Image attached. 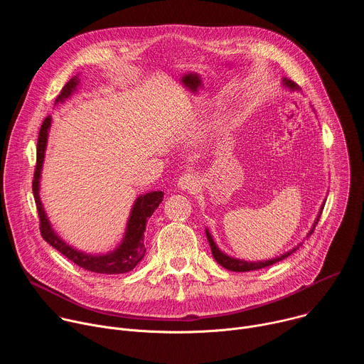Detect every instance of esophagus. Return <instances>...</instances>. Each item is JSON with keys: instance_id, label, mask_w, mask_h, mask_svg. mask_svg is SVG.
Wrapping results in <instances>:
<instances>
[{"instance_id": "obj_1", "label": "esophagus", "mask_w": 364, "mask_h": 364, "mask_svg": "<svg viewBox=\"0 0 364 364\" xmlns=\"http://www.w3.org/2000/svg\"><path fill=\"white\" fill-rule=\"evenodd\" d=\"M177 186H178V188H181L184 191H194L198 187V178L196 174L187 173L178 178Z\"/></svg>"}]
</instances>
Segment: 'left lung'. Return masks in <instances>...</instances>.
Masks as SVG:
<instances>
[{
	"instance_id": "1",
	"label": "left lung",
	"mask_w": 364,
	"mask_h": 364,
	"mask_svg": "<svg viewBox=\"0 0 364 364\" xmlns=\"http://www.w3.org/2000/svg\"><path fill=\"white\" fill-rule=\"evenodd\" d=\"M282 83H284V86H285V87H288L289 90H299V86H298L295 82H292V80H289V79H287V77H284V79H282ZM324 204H326V200L323 201V204H321V209H320V212H318V215H317V219H316V222H314L313 228H311V230L308 232L306 237L313 235V232H314V229H316V225L318 223L320 216H321V213H323ZM205 236H207V240H209V243H210L212 253H213V257L216 259V262H218L219 265H222L223 268H226V269H229V271H233V272H247V271H256V269H262V268L271 267V265H274V264H277V262L282 261V259L288 257L291 253H294V252H295V250L302 245V243H299L298 246H295L294 249H291V250L285 252L284 255L277 256V257H272V259H268V261L247 262V261H243V259H237V257L229 256L228 253L222 252V250L218 247V245L215 243V240H213V237H212V235H210L209 229H205Z\"/></svg>"
}]
</instances>
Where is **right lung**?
Segmentation results:
<instances>
[{
    "instance_id": "add662e5",
    "label": "right lung",
    "mask_w": 364,
    "mask_h": 364,
    "mask_svg": "<svg viewBox=\"0 0 364 364\" xmlns=\"http://www.w3.org/2000/svg\"><path fill=\"white\" fill-rule=\"evenodd\" d=\"M80 83L79 76L72 77L62 89L60 95L56 99L58 103L65 102L73 92H76L77 85ZM51 125V118L47 117L43 121V125L38 132V141H37V163H36V171H34V180H33V194L37 204V212L40 219V232L43 239L53 246L56 250H59L62 255H65L72 262L79 265L80 268L96 272V274H125L132 271L145 255V246H144V232L148 219L155 212V209L160 205V203L164 198L163 191H149L145 194H141L134 201V205L131 209L127 229L124 233V237L121 243L108 253H85L82 250H77L76 247L68 245L51 226L44 207L40 198V178H41V168L44 161V152L47 146V136L48 129Z\"/></svg>"
}]
</instances>
